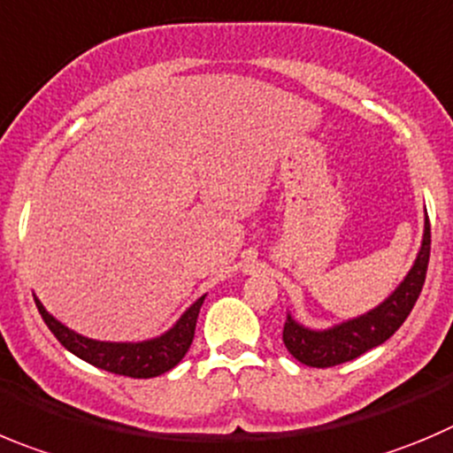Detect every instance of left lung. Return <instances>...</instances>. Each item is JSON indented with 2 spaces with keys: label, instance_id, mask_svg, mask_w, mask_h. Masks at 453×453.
<instances>
[{
  "label": "left lung",
  "instance_id": "8db88e82",
  "mask_svg": "<svg viewBox=\"0 0 453 453\" xmlns=\"http://www.w3.org/2000/svg\"><path fill=\"white\" fill-rule=\"evenodd\" d=\"M429 250L431 227L429 219H426L420 252H418L411 270L403 279V284L373 311L349 319V322L337 324L333 328H324V331H312V328L295 322L290 315L286 317L284 344L290 350V355L306 366L326 369V366H337L355 360L366 350L384 344L393 333L403 326L411 308L416 306L418 297H420L426 265H429Z\"/></svg>",
  "mask_w": 453,
  "mask_h": 453
}]
</instances>
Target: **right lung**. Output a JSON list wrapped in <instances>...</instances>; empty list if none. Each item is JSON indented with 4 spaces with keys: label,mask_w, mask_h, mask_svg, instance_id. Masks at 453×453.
Segmentation results:
<instances>
[{
    "label": "right lung",
    "mask_w": 453,
    "mask_h": 453,
    "mask_svg": "<svg viewBox=\"0 0 453 453\" xmlns=\"http://www.w3.org/2000/svg\"><path fill=\"white\" fill-rule=\"evenodd\" d=\"M203 299H205V295L198 297L167 333L145 342L88 340V337L78 335V333L66 328L62 322H58V319L42 306V302L37 297L35 306L37 311H40L46 326H49L50 333L58 337V342H60L66 350L78 355L80 360L98 366V369L103 371H109V373L127 375V378H156V375H163L167 373L169 369H174L189 350V344H192L194 340V328H196L198 311H201L203 306Z\"/></svg>",
    "instance_id": "right-lung-1"
}]
</instances>
